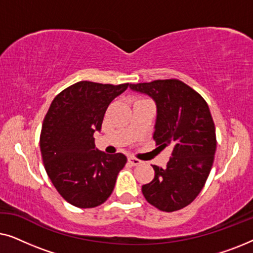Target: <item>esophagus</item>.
<instances>
[{"label":"esophagus","instance_id":"1","mask_svg":"<svg viewBox=\"0 0 253 253\" xmlns=\"http://www.w3.org/2000/svg\"><path fill=\"white\" fill-rule=\"evenodd\" d=\"M127 161H129V164H131L132 166H138L141 164V161L139 160V159H137L134 157H129L127 158Z\"/></svg>","mask_w":253,"mask_h":253}]
</instances>
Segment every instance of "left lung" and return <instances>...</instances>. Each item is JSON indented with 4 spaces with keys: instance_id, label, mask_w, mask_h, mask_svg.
<instances>
[{
    "instance_id": "obj_1",
    "label": "left lung",
    "mask_w": 253,
    "mask_h": 253,
    "mask_svg": "<svg viewBox=\"0 0 253 253\" xmlns=\"http://www.w3.org/2000/svg\"><path fill=\"white\" fill-rule=\"evenodd\" d=\"M130 88L157 103L153 139L159 147L172 148L167 166H153V181L141 186V191L158 210H181L199 195L213 166L216 136L209 105L178 79L130 84Z\"/></svg>"
}]
</instances>
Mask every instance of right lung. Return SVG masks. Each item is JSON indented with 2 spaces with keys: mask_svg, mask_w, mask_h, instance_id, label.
Returning a JSON list of instances; mask_svg holds the SVG:
<instances>
[{
  "mask_svg": "<svg viewBox=\"0 0 253 253\" xmlns=\"http://www.w3.org/2000/svg\"><path fill=\"white\" fill-rule=\"evenodd\" d=\"M127 86L78 82L55 96L44 116L40 134L44 169L57 192L79 209L105 203L126 164L122 153L95 148L93 133L101 129L109 103Z\"/></svg>",
  "mask_w": 253,
  "mask_h": 253,
  "instance_id": "1",
  "label": "right lung"
}]
</instances>
